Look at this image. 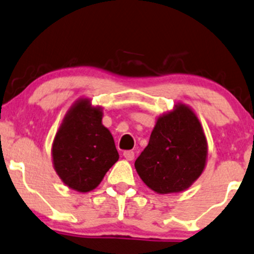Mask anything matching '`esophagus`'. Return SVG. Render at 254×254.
<instances>
[{
    "label": "esophagus",
    "mask_w": 254,
    "mask_h": 254,
    "mask_svg": "<svg viewBox=\"0 0 254 254\" xmlns=\"http://www.w3.org/2000/svg\"><path fill=\"white\" fill-rule=\"evenodd\" d=\"M124 158L126 159V160H128V161H132L133 159H134V152H132V151L124 152Z\"/></svg>",
    "instance_id": "esophagus-1"
}]
</instances>
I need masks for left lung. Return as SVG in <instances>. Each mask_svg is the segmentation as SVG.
I'll return each instance as SVG.
<instances>
[{"instance_id": "8db88e82", "label": "left lung", "mask_w": 254, "mask_h": 254, "mask_svg": "<svg viewBox=\"0 0 254 254\" xmlns=\"http://www.w3.org/2000/svg\"><path fill=\"white\" fill-rule=\"evenodd\" d=\"M208 146L195 112L183 102L156 119L148 145L135 160V170L158 194L184 192L206 167Z\"/></svg>"}]
</instances>
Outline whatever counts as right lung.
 <instances>
[{
    "label": "right lung",
    "mask_w": 254,
    "mask_h": 254,
    "mask_svg": "<svg viewBox=\"0 0 254 254\" xmlns=\"http://www.w3.org/2000/svg\"><path fill=\"white\" fill-rule=\"evenodd\" d=\"M103 109L80 98L65 113L52 145L53 166L65 186L87 193L119 160L114 139L102 125Z\"/></svg>",
    "instance_id": "1"
}]
</instances>
